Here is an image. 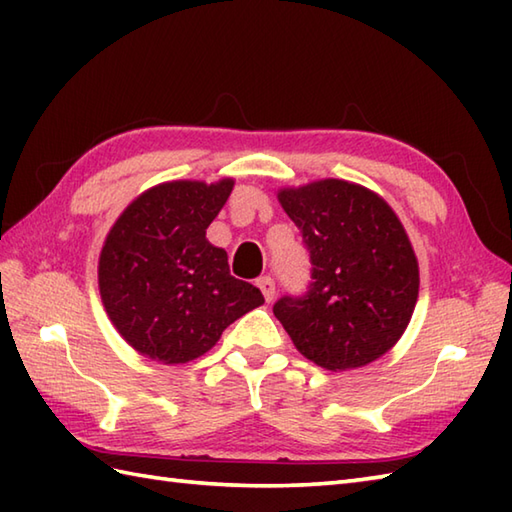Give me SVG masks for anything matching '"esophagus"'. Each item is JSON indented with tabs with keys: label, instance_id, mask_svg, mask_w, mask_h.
<instances>
[{
	"label": "esophagus",
	"instance_id": "34e87169",
	"mask_svg": "<svg viewBox=\"0 0 512 512\" xmlns=\"http://www.w3.org/2000/svg\"><path fill=\"white\" fill-rule=\"evenodd\" d=\"M257 286H259V290H262V295H264L266 301H273L275 299V281L270 279L268 275L266 277H259L257 279Z\"/></svg>",
	"mask_w": 512,
	"mask_h": 512
}]
</instances>
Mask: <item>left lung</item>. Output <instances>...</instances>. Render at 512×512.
Here are the masks:
<instances>
[{"label":"left lung","instance_id":"obj_1","mask_svg":"<svg viewBox=\"0 0 512 512\" xmlns=\"http://www.w3.org/2000/svg\"><path fill=\"white\" fill-rule=\"evenodd\" d=\"M310 250L312 284L275 303L297 350L330 372L387 354L407 330L420 273L394 209L361 184L325 178L277 193Z\"/></svg>","mask_w":512,"mask_h":512}]
</instances>
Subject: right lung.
Instances as JSON below:
<instances>
[{"label":"right lung","mask_w":512,"mask_h":512,"mask_svg":"<svg viewBox=\"0 0 512 512\" xmlns=\"http://www.w3.org/2000/svg\"><path fill=\"white\" fill-rule=\"evenodd\" d=\"M233 178L173 180L151 187L118 215L99 257V290L118 334L151 361L189 363L264 303L228 270L206 228L233 191Z\"/></svg>","instance_id":"obj_1"}]
</instances>
